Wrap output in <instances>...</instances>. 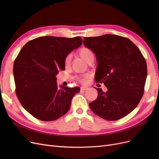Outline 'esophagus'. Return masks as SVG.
I'll return each mask as SVG.
<instances>
[{
    "mask_svg": "<svg viewBox=\"0 0 159 159\" xmlns=\"http://www.w3.org/2000/svg\"><path fill=\"white\" fill-rule=\"evenodd\" d=\"M86 89H88V88H86V87H81V91H85Z\"/></svg>",
    "mask_w": 159,
    "mask_h": 159,
    "instance_id": "34e87169",
    "label": "esophagus"
}]
</instances>
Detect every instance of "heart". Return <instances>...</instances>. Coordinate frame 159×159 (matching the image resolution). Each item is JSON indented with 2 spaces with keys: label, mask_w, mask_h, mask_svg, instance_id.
Returning a JSON list of instances; mask_svg holds the SVG:
<instances>
[{
  "label": "heart",
  "mask_w": 159,
  "mask_h": 159,
  "mask_svg": "<svg viewBox=\"0 0 159 159\" xmlns=\"http://www.w3.org/2000/svg\"><path fill=\"white\" fill-rule=\"evenodd\" d=\"M78 54H79V56L81 57V58L84 59L86 62H87V63L89 61V60L91 58V57L93 56L92 51H91L90 49L88 48H85V47L80 48L78 52ZM71 61V56L70 54L67 55L65 57L64 61V66L66 68H68V67L70 66ZM88 78V74H84L82 75L75 77V79L79 81L80 82L83 83V84L85 83L86 81H87Z\"/></svg>",
  "instance_id": "1"
}]
</instances>
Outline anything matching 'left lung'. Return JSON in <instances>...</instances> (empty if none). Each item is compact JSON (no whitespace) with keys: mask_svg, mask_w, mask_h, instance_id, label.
Instances as JSON below:
<instances>
[{"mask_svg":"<svg viewBox=\"0 0 159 159\" xmlns=\"http://www.w3.org/2000/svg\"><path fill=\"white\" fill-rule=\"evenodd\" d=\"M84 44L97 59L95 81L107 88L105 93L96 88L98 96L89 107L107 121L125 117L137 106L144 93L147 75L145 57L132 41L117 35L84 37Z\"/></svg>","mask_w":159,"mask_h":159,"instance_id":"obj_1","label":"left lung"}]
</instances>
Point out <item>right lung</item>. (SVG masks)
I'll return each instance as SVG.
<instances>
[{"instance_id":"obj_1","label":"right lung","mask_w":159,"mask_h":159,"mask_svg":"<svg viewBox=\"0 0 159 159\" xmlns=\"http://www.w3.org/2000/svg\"><path fill=\"white\" fill-rule=\"evenodd\" d=\"M82 44L81 37L43 36L22 47L13 66L17 98L33 117L52 121L68 111L79 87H57L56 75L64 70V58Z\"/></svg>"}]
</instances>
